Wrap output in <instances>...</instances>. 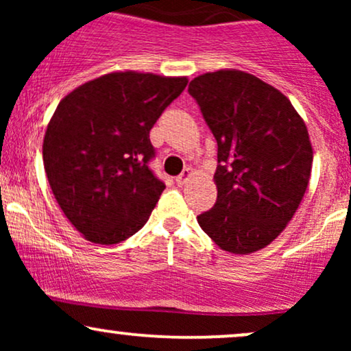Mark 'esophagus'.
<instances>
[{
  "mask_svg": "<svg viewBox=\"0 0 351 351\" xmlns=\"http://www.w3.org/2000/svg\"><path fill=\"white\" fill-rule=\"evenodd\" d=\"M189 178H191V171H189L188 168H186V170H183V173H181V175L176 176V183H178L180 186H183V184L188 183Z\"/></svg>",
  "mask_w": 351,
  "mask_h": 351,
  "instance_id": "esophagus-1",
  "label": "esophagus"
}]
</instances>
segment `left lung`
<instances>
[{
    "mask_svg": "<svg viewBox=\"0 0 351 351\" xmlns=\"http://www.w3.org/2000/svg\"><path fill=\"white\" fill-rule=\"evenodd\" d=\"M188 92L217 143V198L199 226L224 251H259L304 198L313 160L307 127L291 100L247 72H209Z\"/></svg>",
    "mask_w": 351,
    "mask_h": 351,
    "instance_id": "left-lung-1",
    "label": "left lung"
}]
</instances>
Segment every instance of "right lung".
Instances as JSON below:
<instances>
[{"label":"right lung","instance_id":"1","mask_svg":"<svg viewBox=\"0 0 351 351\" xmlns=\"http://www.w3.org/2000/svg\"><path fill=\"white\" fill-rule=\"evenodd\" d=\"M186 84L114 72L59 102L44 135V170L60 209L87 241L122 243L148 221L165 189L150 168V130Z\"/></svg>","mask_w":351,"mask_h":351}]
</instances>
